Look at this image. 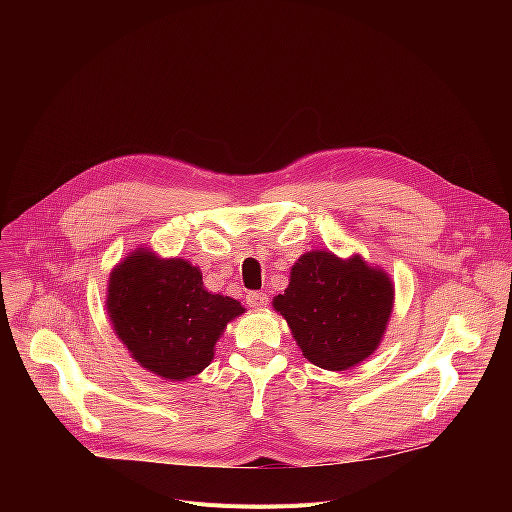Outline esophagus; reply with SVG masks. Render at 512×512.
I'll use <instances>...</instances> for the list:
<instances>
[{
  "mask_svg": "<svg viewBox=\"0 0 512 512\" xmlns=\"http://www.w3.org/2000/svg\"><path fill=\"white\" fill-rule=\"evenodd\" d=\"M247 304L251 308L261 310V308H265L269 304V298H267V294H261V291H249V294H247Z\"/></svg>",
  "mask_w": 512,
  "mask_h": 512,
  "instance_id": "34e87169",
  "label": "esophagus"
}]
</instances>
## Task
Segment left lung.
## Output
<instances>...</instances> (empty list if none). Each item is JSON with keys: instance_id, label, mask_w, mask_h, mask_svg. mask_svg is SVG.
Here are the masks:
<instances>
[{"instance_id": "left-lung-1", "label": "left lung", "mask_w": 512, "mask_h": 512, "mask_svg": "<svg viewBox=\"0 0 512 512\" xmlns=\"http://www.w3.org/2000/svg\"><path fill=\"white\" fill-rule=\"evenodd\" d=\"M304 356L326 371H346L379 346L393 310L387 273L360 257L342 261L312 251L291 267L289 285L273 300Z\"/></svg>"}]
</instances>
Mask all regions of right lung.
<instances>
[{
    "label": "right lung",
    "mask_w": 512,
    "mask_h": 512,
    "mask_svg": "<svg viewBox=\"0 0 512 512\" xmlns=\"http://www.w3.org/2000/svg\"><path fill=\"white\" fill-rule=\"evenodd\" d=\"M107 310L131 356L170 381L204 371L227 322L245 312L237 300L210 294L198 267L148 251L133 253L111 273Z\"/></svg>",
    "instance_id": "right-lung-1"
}]
</instances>
